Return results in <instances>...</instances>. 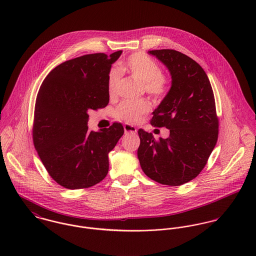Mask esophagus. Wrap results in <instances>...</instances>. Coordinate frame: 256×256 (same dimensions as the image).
Returning a JSON list of instances; mask_svg holds the SVG:
<instances>
[{
	"mask_svg": "<svg viewBox=\"0 0 256 256\" xmlns=\"http://www.w3.org/2000/svg\"><path fill=\"white\" fill-rule=\"evenodd\" d=\"M124 131H125V134H128V133H136V132H137V129H136V127H134L133 125L125 124V125H124Z\"/></svg>",
	"mask_w": 256,
	"mask_h": 256,
	"instance_id": "34e87169",
	"label": "esophagus"
}]
</instances>
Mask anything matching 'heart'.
Wrapping results in <instances>:
<instances>
[{
  "instance_id": "b5f03b06",
  "label": "heart",
  "mask_w": 256,
  "mask_h": 256,
  "mask_svg": "<svg viewBox=\"0 0 256 256\" xmlns=\"http://www.w3.org/2000/svg\"><path fill=\"white\" fill-rule=\"evenodd\" d=\"M135 78L143 84L144 90L152 98H158L168 90V80L162 73L160 67L156 61L144 53L132 54L122 65ZM119 82V73L111 71L108 78V92L110 96H115ZM150 110V104L144 100H124L116 108L117 117L128 122H137Z\"/></svg>"
}]
</instances>
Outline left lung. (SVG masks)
Here are the masks:
<instances>
[{
    "label": "left lung",
    "mask_w": 256,
    "mask_h": 256,
    "mask_svg": "<svg viewBox=\"0 0 256 256\" xmlns=\"http://www.w3.org/2000/svg\"><path fill=\"white\" fill-rule=\"evenodd\" d=\"M168 69L172 86L152 112L150 124L166 127L170 137L156 140L139 129L138 158L150 180L178 186L195 178L216 146L219 119L214 92L202 67L172 49L148 51Z\"/></svg>",
    "instance_id": "left-lung-1"
}]
</instances>
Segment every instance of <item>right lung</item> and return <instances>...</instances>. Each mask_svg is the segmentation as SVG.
<instances>
[{
    "label": "right lung",
    "mask_w": 256,
    "mask_h": 256,
    "mask_svg": "<svg viewBox=\"0 0 256 256\" xmlns=\"http://www.w3.org/2000/svg\"><path fill=\"white\" fill-rule=\"evenodd\" d=\"M119 50L66 61L44 78L37 94L34 144L49 176L68 189L100 182L110 168L108 154L124 133L121 123L98 132L88 127V110L110 102L108 78Z\"/></svg>",
    "instance_id": "right-lung-1"
}]
</instances>
